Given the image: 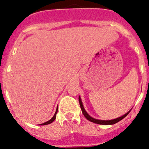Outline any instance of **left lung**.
<instances>
[{
	"label": "left lung",
	"instance_id": "8db88e82",
	"mask_svg": "<svg viewBox=\"0 0 149 149\" xmlns=\"http://www.w3.org/2000/svg\"><path fill=\"white\" fill-rule=\"evenodd\" d=\"M79 104H80L81 109L82 113L84 114V117H85V118H86V119L92 122V123H97V124H100V125H113V124H115V123H118V122L120 121L121 120H123V118H125V117L127 116V115H128L129 112H130V110H131V109H130V110H129L128 112H127V113H125V115H123V116L120 117V118H116V119L109 120H98V119H95V118H93L92 117H91L89 115H88V113H87L85 109H84L83 103H82L81 99L80 96H79Z\"/></svg>",
	"mask_w": 149,
	"mask_h": 149
}]
</instances>
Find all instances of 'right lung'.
I'll return each mask as SVG.
<instances>
[{
    "label": "right lung",
    "mask_w": 149,
    "mask_h": 149,
    "mask_svg": "<svg viewBox=\"0 0 149 149\" xmlns=\"http://www.w3.org/2000/svg\"><path fill=\"white\" fill-rule=\"evenodd\" d=\"M57 112H58V107H57L56 112H55V115H54V116L52 117V118H51V119L49 120H48L47 122H45V123H42V124H41V125H48V124H50V123H52V122L55 120V118H56V114H57Z\"/></svg>",
    "instance_id": "add662e5"
}]
</instances>
